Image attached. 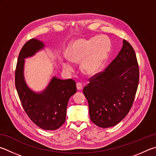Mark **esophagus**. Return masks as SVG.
<instances>
[{
	"label": "esophagus",
	"instance_id": "1",
	"mask_svg": "<svg viewBox=\"0 0 156 156\" xmlns=\"http://www.w3.org/2000/svg\"><path fill=\"white\" fill-rule=\"evenodd\" d=\"M76 88H77L78 90H81L83 89V86L81 83H76Z\"/></svg>",
	"mask_w": 156,
	"mask_h": 156
}]
</instances>
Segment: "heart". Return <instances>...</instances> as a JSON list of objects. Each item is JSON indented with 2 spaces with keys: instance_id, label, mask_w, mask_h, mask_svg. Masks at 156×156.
<instances>
[{
  "instance_id": "b5f03b06",
  "label": "heart",
  "mask_w": 156,
  "mask_h": 156,
  "mask_svg": "<svg viewBox=\"0 0 156 156\" xmlns=\"http://www.w3.org/2000/svg\"><path fill=\"white\" fill-rule=\"evenodd\" d=\"M110 49V40L104 36L89 40L76 39L68 45L66 55L71 62L76 64L81 62V70L83 73L88 76H94L104 67ZM69 60L64 59L62 64L65 70L72 72L73 66Z\"/></svg>"
}]
</instances>
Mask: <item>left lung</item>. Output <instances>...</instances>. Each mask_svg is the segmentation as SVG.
Listing matches in <instances>:
<instances>
[{
    "mask_svg": "<svg viewBox=\"0 0 156 156\" xmlns=\"http://www.w3.org/2000/svg\"><path fill=\"white\" fill-rule=\"evenodd\" d=\"M104 72L90 79L83 94L89 105L90 120L108 128L121 122L132 108L139 81V68L132 46L126 40Z\"/></svg>",
    "mask_w": 156,
    "mask_h": 156,
    "instance_id": "1",
    "label": "left lung"
}]
</instances>
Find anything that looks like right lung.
<instances>
[{
  "label": "right lung",
  "mask_w": 156,
  "mask_h": 156,
  "mask_svg": "<svg viewBox=\"0 0 156 156\" xmlns=\"http://www.w3.org/2000/svg\"><path fill=\"white\" fill-rule=\"evenodd\" d=\"M46 48L43 41L29 40L19 53L15 74V84L24 111L30 119L45 130H55L64 123L68 101L76 93L73 80H62L52 76L43 90L36 92L27 85L24 77L25 59L34 56Z\"/></svg>",
  "instance_id": "obj_1"
}]
</instances>
